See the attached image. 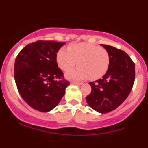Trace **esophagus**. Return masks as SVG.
Listing matches in <instances>:
<instances>
[{
  "instance_id": "obj_1",
  "label": "esophagus",
  "mask_w": 148,
  "mask_h": 148,
  "mask_svg": "<svg viewBox=\"0 0 148 148\" xmlns=\"http://www.w3.org/2000/svg\"><path fill=\"white\" fill-rule=\"evenodd\" d=\"M72 84H76V85H82V84H83V83L82 82H71Z\"/></svg>"
}]
</instances>
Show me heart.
Here are the masks:
<instances>
[{"mask_svg":"<svg viewBox=\"0 0 148 148\" xmlns=\"http://www.w3.org/2000/svg\"><path fill=\"white\" fill-rule=\"evenodd\" d=\"M56 62L64 71H69L78 64L76 70L66 74L70 79L98 80L108 72L110 63L108 52L94 44L80 43L69 46L67 49L61 48L56 54Z\"/></svg>","mask_w":148,"mask_h":148,"instance_id":"obj_1","label":"heart"}]
</instances>
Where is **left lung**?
<instances>
[{
	"instance_id": "1",
	"label": "left lung",
	"mask_w": 148,
	"mask_h": 148,
	"mask_svg": "<svg viewBox=\"0 0 148 148\" xmlns=\"http://www.w3.org/2000/svg\"><path fill=\"white\" fill-rule=\"evenodd\" d=\"M110 55V63L102 78L90 82L92 91L87 104L99 113H106L121 105L131 92L135 81V64L125 51L101 44Z\"/></svg>"
}]
</instances>
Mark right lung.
<instances>
[{
    "mask_svg": "<svg viewBox=\"0 0 148 148\" xmlns=\"http://www.w3.org/2000/svg\"><path fill=\"white\" fill-rule=\"evenodd\" d=\"M65 43L37 40L17 56L14 75L21 96L36 110L48 112L58 105L70 85L56 62V54Z\"/></svg>",
    "mask_w": 148,
    "mask_h": 148,
    "instance_id": "obj_1",
    "label": "right lung"
}]
</instances>
